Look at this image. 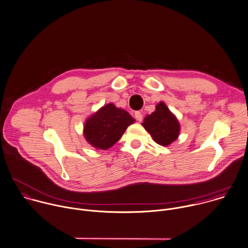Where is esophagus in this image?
I'll return each instance as SVG.
<instances>
[{"label": "esophagus", "instance_id": "obj_1", "mask_svg": "<svg viewBox=\"0 0 248 248\" xmlns=\"http://www.w3.org/2000/svg\"><path fill=\"white\" fill-rule=\"evenodd\" d=\"M135 118L137 119V121L140 122L142 120V114L140 111H137V112H135Z\"/></svg>", "mask_w": 248, "mask_h": 248}]
</instances>
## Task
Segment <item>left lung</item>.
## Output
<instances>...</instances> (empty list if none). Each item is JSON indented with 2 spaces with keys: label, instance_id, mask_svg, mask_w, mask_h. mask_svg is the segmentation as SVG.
<instances>
[{
  "label": "left lung",
  "instance_id": "1",
  "mask_svg": "<svg viewBox=\"0 0 248 248\" xmlns=\"http://www.w3.org/2000/svg\"><path fill=\"white\" fill-rule=\"evenodd\" d=\"M141 125L151 135L153 140L163 146H168L176 140L180 133L178 119L164 102L156 105L155 110L144 117Z\"/></svg>",
  "mask_w": 248,
  "mask_h": 248
}]
</instances>
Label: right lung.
<instances>
[{
  "mask_svg": "<svg viewBox=\"0 0 248 248\" xmlns=\"http://www.w3.org/2000/svg\"><path fill=\"white\" fill-rule=\"evenodd\" d=\"M135 119L126 110L108 103L90 115L83 125L86 141L96 149L113 146Z\"/></svg>",
  "mask_w": 248,
  "mask_h": 248,
  "instance_id": "right-lung-1",
  "label": "right lung"
}]
</instances>
